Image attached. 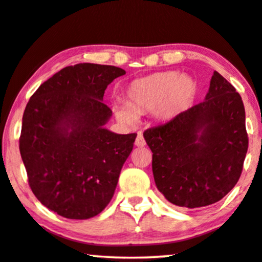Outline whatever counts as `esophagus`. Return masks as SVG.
Masks as SVG:
<instances>
[{
    "instance_id": "1",
    "label": "esophagus",
    "mask_w": 262,
    "mask_h": 262,
    "mask_svg": "<svg viewBox=\"0 0 262 262\" xmlns=\"http://www.w3.org/2000/svg\"><path fill=\"white\" fill-rule=\"evenodd\" d=\"M135 145H137L138 147H144V146L146 145V141H145V139H144V137H142L141 133H139L137 139H135Z\"/></svg>"
}]
</instances>
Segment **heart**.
<instances>
[{
	"instance_id": "obj_1",
	"label": "heart",
	"mask_w": 262,
	"mask_h": 262,
	"mask_svg": "<svg viewBox=\"0 0 262 262\" xmlns=\"http://www.w3.org/2000/svg\"><path fill=\"white\" fill-rule=\"evenodd\" d=\"M196 82L179 72H163L134 80L125 91V105H117L116 114L124 120H134L135 114L156 109L157 117L170 120L193 103Z\"/></svg>"
}]
</instances>
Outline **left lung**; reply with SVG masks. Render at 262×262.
<instances>
[{
  "label": "left lung",
  "instance_id": "8db88e82",
  "mask_svg": "<svg viewBox=\"0 0 262 262\" xmlns=\"http://www.w3.org/2000/svg\"><path fill=\"white\" fill-rule=\"evenodd\" d=\"M144 138L153 153L156 186L166 200L180 207L208 206L242 173L248 149L242 98L214 72L204 102L146 129Z\"/></svg>",
  "mask_w": 262,
  "mask_h": 262
}]
</instances>
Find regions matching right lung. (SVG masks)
<instances>
[{"label":"right lung","mask_w":262,"mask_h":262,"mask_svg":"<svg viewBox=\"0 0 262 262\" xmlns=\"http://www.w3.org/2000/svg\"><path fill=\"white\" fill-rule=\"evenodd\" d=\"M122 68L79 63L41 83L24 111L19 148L33 194L69 219H89L107 206L137 134L104 128L113 111L106 87Z\"/></svg>","instance_id":"obj_1"}]
</instances>
